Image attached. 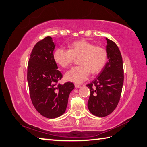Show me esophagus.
<instances>
[{"instance_id": "obj_1", "label": "esophagus", "mask_w": 147, "mask_h": 147, "mask_svg": "<svg viewBox=\"0 0 147 147\" xmlns=\"http://www.w3.org/2000/svg\"><path fill=\"white\" fill-rule=\"evenodd\" d=\"M75 87L76 88H81V86L79 85V84H75Z\"/></svg>"}]
</instances>
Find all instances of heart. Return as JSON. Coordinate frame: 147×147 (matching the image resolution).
Returning <instances> with one entry per match:
<instances>
[{
	"instance_id": "obj_1",
	"label": "heart",
	"mask_w": 147,
	"mask_h": 147,
	"mask_svg": "<svg viewBox=\"0 0 147 147\" xmlns=\"http://www.w3.org/2000/svg\"><path fill=\"white\" fill-rule=\"evenodd\" d=\"M54 60L59 66L67 68L79 59L80 66L74 67L66 72L67 81L81 83L88 78L90 73L97 74L101 71L108 60V52L101 46L85 40H79L70 44L69 50L63 48H57L53 53Z\"/></svg>"
}]
</instances>
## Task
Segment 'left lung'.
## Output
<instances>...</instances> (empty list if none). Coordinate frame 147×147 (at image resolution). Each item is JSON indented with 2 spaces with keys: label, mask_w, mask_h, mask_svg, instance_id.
<instances>
[{
  "label": "left lung",
  "mask_w": 147,
  "mask_h": 147,
  "mask_svg": "<svg viewBox=\"0 0 147 147\" xmlns=\"http://www.w3.org/2000/svg\"><path fill=\"white\" fill-rule=\"evenodd\" d=\"M107 40V62L94 80L86 85L90 90L89 111L98 117H105L114 111L121 95L124 71L121 54L114 41Z\"/></svg>",
  "instance_id": "1"
}]
</instances>
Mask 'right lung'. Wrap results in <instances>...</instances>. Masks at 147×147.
<instances>
[{
    "label": "right lung",
    "instance_id": "right-lung-1",
    "mask_svg": "<svg viewBox=\"0 0 147 147\" xmlns=\"http://www.w3.org/2000/svg\"><path fill=\"white\" fill-rule=\"evenodd\" d=\"M55 46L51 37L38 41L28 64L27 80L32 104L38 113L49 119L65 112L69 95L75 87L71 82L58 84L63 75L53 58Z\"/></svg>",
    "mask_w": 147,
    "mask_h": 147
}]
</instances>
